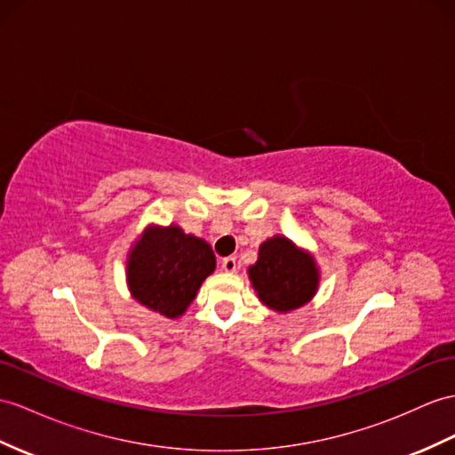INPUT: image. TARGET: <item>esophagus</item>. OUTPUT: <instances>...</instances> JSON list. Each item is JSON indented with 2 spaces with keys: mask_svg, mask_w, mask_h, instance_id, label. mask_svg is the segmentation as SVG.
Here are the masks:
<instances>
[{
  "mask_svg": "<svg viewBox=\"0 0 455 455\" xmlns=\"http://www.w3.org/2000/svg\"><path fill=\"white\" fill-rule=\"evenodd\" d=\"M221 268L229 274H234L237 270V260L234 257H226L224 260H221Z\"/></svg>",
  "mask_w": 455,
  "mask_h": 455,
  "instance_id": "esophagus-1",
  "label": "esophagus"
}]
</instances>
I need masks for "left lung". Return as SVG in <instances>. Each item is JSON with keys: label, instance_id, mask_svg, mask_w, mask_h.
I'll return each mask as SVG.
<instances>
[{"label": "left lung", "instance_id": "1", "mask_svg": "<svg viewBox=\"0 0 455 455\" xmlns=\"http://www.w3.org/2000/svg\"><path fill=\"white\" fill-rule=\"evenodd\" d=\"M249 280L266 307L287 313L311 301L320 274L311 254L287 237L274 235L260 245L259 260L249 268Z\"/></svg>", "mask_w": 455, "mask_h": 455}]
</instances>
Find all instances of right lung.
<instances>
[{
  "label": "right lung",
  "instance_id": "1",
  "mask_svg": "<svg viewBox=\"0 0 455 455\" xmlns=\"http://www.w3.org/2000/svg\"><path fill=\"white\" fill-rule=\"evenodd\" d=\"M216 268L212 247L180 226H148L127 254V285L140 305L180 318Z\"/></svg>",
  "mask_w": 455,
  "mask_h": 455
}]
</instances>
